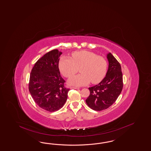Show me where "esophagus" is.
Instances as JSON below:
<instances>
[{
	"label": "esophagus",
	"instance_id": "34e87169",
	"mask_svg": "<svg viewBox=\"0 0 151 151\" xmlns=\"http://www.w3.org/2000/svg\"><path fill=\"white\" fill-rule=\"evenodd\" d=\"M71 88H74V89H78L80 88H77V87H71Z\"/></svg>",
	"mask_w": 151,
	"mask_h": 151
}]
</instances>
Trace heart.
<instances>
[{
    "mask_svg": "<svg viewBox=\"0 0 151 151\" xmlns=\"http://www.w3.org/2000/svg\"><path fill=\"white\" fill-rule=\"evenodd\" d=\"M79 68L81 73L70 78L69 83L76 86L86 85L90 81L98 83L106 74L107 61L103 56L83 50L73 52L71 58L63 56L58 63L60 71L66 78H70L77 73Z\"/></svg>",
    "mask_w": 151,
    "mask_h": 151,
    "instance_id": "1",
    "label": "heart"
}]
</instances>
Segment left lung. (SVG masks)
Wrapping results in <instances>:
<instances>
[{"label": "left lung", "instance_id": "1", "mask_svg": "<svg viewBox=\"0 0 151 151\" xmlns=\"http://www.w3.org/2000/svg\"><path fill=\"white\" fill-rule=\"evenodd\" d=\"M109 68L106 76L96 85L89 88L86 103L92 109L101 111L114 104L123 87L121 66L111 53L107 55Z\"/></svg>", "mask_w": 151, "mask_h": 151}]
</instances>
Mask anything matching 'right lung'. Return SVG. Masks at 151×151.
I'll return each instance as SVG.
<instances>
[{"label": "right lung", "instance_id": "1", "mask_svg": "<svg viewBox=\"0 0 151 151\" xmlns=\"http://www.w3.org/2000/svg\"><path fill=\"white\" fill-rule=\"evenodd\" d=\"M61 54L57 49L47 52L37 61L30 73L28 88L32 98L41 108L50 112L63 107L70 90L65 88L58 68Z\"/></svg>", "mask_w": 151, "mask_h": 151}]
</instances>
